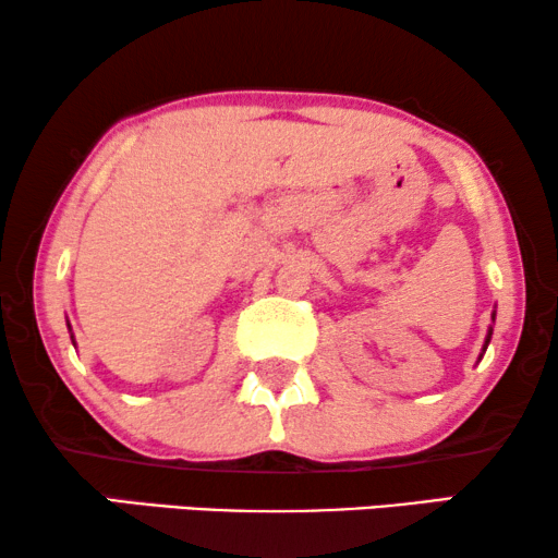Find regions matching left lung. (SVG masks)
<instances>
[{"label": "left lung", "mask_w": 558, "mask_h": 558, "mask_svg": "<svg viewBox=\"0 0 558 558\" xmlns=\"http://www.w3.org/2000/svg\"><path fill=\"white\" fill-rule=\"evenodd\" d=\"M490 335H493V332H487V340H485V342H490ZM485 348H487V345H485Z\"/></svg>", "instance_id": "obj_1"}]
</instances>
